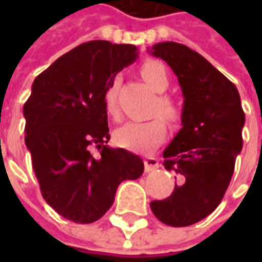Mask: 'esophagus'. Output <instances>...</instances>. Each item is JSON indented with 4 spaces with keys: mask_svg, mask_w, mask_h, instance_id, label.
Wrapping results in <instances>:
<instances>
[{
    "mask_svg": "<svg viewBox=\"0 0 262 262\" xmlns=\"http://www.w3.org/2000/svg\"><path fill=\"white\" fill-rule=\"evenodd\" d=\"M144 168H146L147 172L156 170V168H159V160L154 159V157H146V159H144Z\"/></svg>",
    "mask_w": 262,
    "mask_h": 262,
    "instance_id": "34e87169",
    "label": "esophagus"
}]
</instances>
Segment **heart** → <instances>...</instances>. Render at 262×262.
<instances>
[{
	"label": "heart",
	"instance_id": "b5f03b06",
	"mask_svg": "<svg viewBox=\"0 0 262 262\" xmlns=\"http://www.w3.org/2000/svg\"><path fill=\"white\" fill-rule=\"evenodd\" d=\"M143 80L153 88L156 92H164L168 88V75L167 70L157 60H147L140 67ZM115 84L109 86L105 94V106L111 116L116 118L119 115L116 102H115ZM157 111L167 116L168 119L178 118V108L176 102L168 97H160ZM167 136V123L161 118L146 120V122H127L118 127L114 133V139L118 146L136 151V153H148L159 146Z\"/></svg>",
	"mask_w": 262,
	"mask_h": 262
}]
</instances>
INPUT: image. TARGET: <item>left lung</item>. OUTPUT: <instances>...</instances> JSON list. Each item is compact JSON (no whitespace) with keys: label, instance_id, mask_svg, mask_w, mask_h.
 <instances>
[{"label":"left lung","instance_id":"obj_1","mask_svg":"<svg viewBox=\"0 0 262 262\" xmlns=\"http://www.w3.org/2000/svg\"><path fill=\"white\" fill-rule=\"evenodd\" d=\"M170 66L181 86L182 127L163 151L164 167L176 171V188L150 208L174 227L191 226L223 199L243 148V112L236 85L185 45L161 42L147 49Z\"/></svg>","mask_w":262,"mask_h":262}]
</instances>
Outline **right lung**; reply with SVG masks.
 <instances>
[{"mask_svg": "<svg viewBox=\"0 0 262 262\" xmlns=\"http://www.w3.org/2000/svg\"><path fill=\"white\" fill-rule=\"evenodd\" d=\"M137 56L135 45L82 43L37 75L24 105L25 144L43 199L74 223L101 219L120 182L144 171L139 156L106 146L105 94ZM91 147L101 156L94 158Z\"/></svg>", "mask_w": 262, "mask_h": 262, "instance_id": "1", "label": "right lung"}]
</instances>
